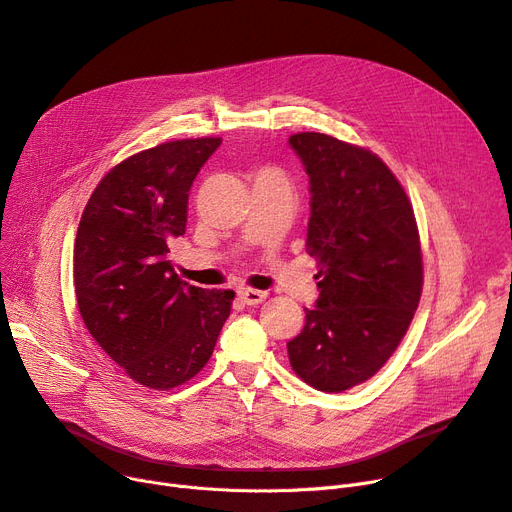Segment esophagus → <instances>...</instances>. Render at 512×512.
Returning a JSON list of instances; mask_svg holds the SVG:
<instances>
[{
  "label": "esophagus",
  "mask_w": 512,
  "mask_h": 512,
  "mask_svg": "<svg viewBox=\"0 0 512 512\" xmlns=\"http://www.w3.org/2000/svg\"><path fill=\"white\" fill-rule=\"evenodd\" d=\"M238 297L242 299V303L247 305H259L267 299V292L263 290H253V288H240L238 290Z\"/></svg>",
  "instance_id": "esophagus-1"
}]
</instances>
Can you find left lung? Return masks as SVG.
Returning <instances> with one entry per match:
<instances>
[{"instance_id": "8db88e82", "label": "left lung", "mask_w": 512, "mask_h": 512, "mask_svg": "<svg viewBox=\"0 0 512 512\" xmlns=\"http://www.w3.org/2000/svg\"><path fill=\"white\" fill-rule=\"evenodd\" d=\"M311 184L307 253L317 305L288 346L292 371L321 392L373 378L405 338L423 290L413 205L384 161L321 132L288 139Z\"/></svg>"}]
</instances>
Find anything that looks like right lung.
Wrapping results in <instances>:
<instances>
[{"instance_id":"obj_1","label":"right lung","mask_w":512,"mask_h":512,"mask_svg":"<svg viewBox=\"0 0 512 512\" xmlns=\"http://www.w3.org/2000/svg\"><path fill=\"white\" fill-rule=\"evenodd\" d=\"M220 137L161 143L107 172L74 240V290L87 330L132 382L170 390L207 365L234 290L178 278L170 261L186 230L193 180Z\"/></svg>"}]
</instances>
